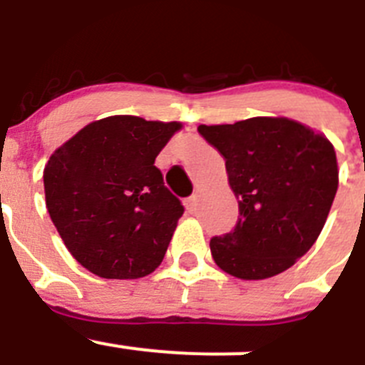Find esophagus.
I'll return each mask as SVG.
<instances>
[{"label":"esophagus","instance_id":"obj_1","mask_svg":"<svg viewBox=\"0 0 365 365\" xmlns=\"http://www.w3.org/2000/svg\"><path fill=\"white\" fill-rule=\"evenodd\" d=\"M185 209H187V212H196V205H198V196L196 195H192V196H189V198H185Z\"/></svg>","mask_w":365,"mask_h":365}]
</instances>
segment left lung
<instances>
[{
	"label": "left lung",
	"instance_id": "obj_1",
	"mask_svg": "<svg viewBox=\"0 0 365 365\" xmlns=\"http://www.w3.org/2000/svg\"><path fill=\"white\" fill-rule=\"evenodd\" d=\"M225 160L238 222L212 236L216 265L242 280L280 274L313 247L338 189L336 154L327 138L287 118H249L200 125Z\"/></svg>",
	"mask_w": 365,
	"mask_h": 365
}]
</instances>
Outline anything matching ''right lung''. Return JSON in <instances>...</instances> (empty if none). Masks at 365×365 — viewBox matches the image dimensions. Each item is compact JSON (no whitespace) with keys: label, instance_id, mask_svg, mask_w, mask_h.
<instances>
[{"label":"right lung","instance_id":"1","mask_svg":"<svg viewBox=\"0 0 365 365\" xmlns=\"http://www.w3.org/2000/svg\"><path fill=\"white\" fill-rule=\"evenodd\" d=\"M180 123L110 116L88 123L43 170L52 223L87 271L110 280L162 264L183 205L154 160Z\"/></svg>","mask_w":365,"mask_h":365}]
</instances>
